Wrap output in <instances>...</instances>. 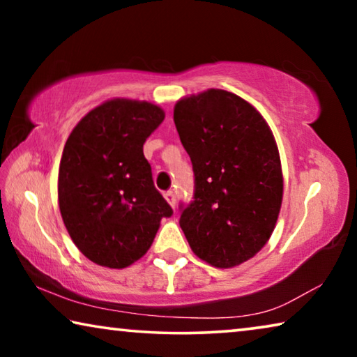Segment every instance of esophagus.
Listing matches in <instances>:
<instances>
[{
    "mask_svg": "<svg viewBox=\"0 0 357 357\" xmlns=\"http://www.w3.org/2000/svg\"><path fill=\"white\" fill-rule=\"evenodd\" d=\"M164 197H165V200L168 202V204H170L172 208L176 206V197H174V193H173L172 190L165 192V193H164Z\"/></svg>",
    "mask_w": 357,
    "mask_h": 357,
    "instance_id": "1",
    "label": "esophagus"
}]
</instances>
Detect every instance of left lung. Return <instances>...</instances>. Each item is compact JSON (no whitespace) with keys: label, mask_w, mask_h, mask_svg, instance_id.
<instances>
[{"label":"left lung","mask_w":357,"mask_h":357,"mask_svg":"<svg viewBox=\"0 0 357 357\" xmlns=\"http://www.w3.org/2000/svg\"><path fill=\"white\" fill-rule=\"evenodd\" d=\"M173 119L192 160L193 202L179 225L214 268H233L263 249L283 197L279 149L268 123L239 96L208 89L178 100Z\"/></svg>","instance_id":"left-lung-1"}]
</instances>
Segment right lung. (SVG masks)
I'll use <instances>...</instances> for the list:
<instances>
[{
    "label": "right lung",
    "instance_id": "obj_1",
    "mask_svg": "<svg viewBox=\"0 0 357 357\" xmlns=\"http://www.w3.org/2000/svg\"><path fill=\"white\" fill-rule=\"evenodd\" d=\"M165 118L149 102L113 99L80 119L64 144L58 202L74 244L93 263L128 268L173 209L154 187L143 144Z\"/></svg>",
    "mask_w": 357,
    "mask_h": 357
}]
</instances>
